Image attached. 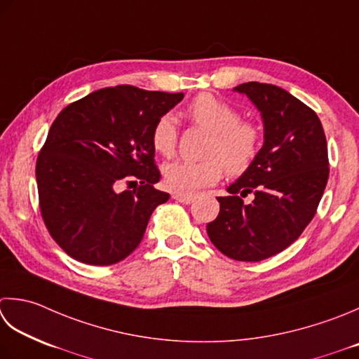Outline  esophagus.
<instances>
[{"mask_svg": "<svg viewBox=\"0 0 359 359\" xmlns=\"http://www.w3.org/2000/svg\"><path fill=\"white\" fill-rule=\"evenodd\" d=\"M172 198L177 202H182V203H191L196 196L189 194V193H177V191H175V193H172Z\"/></svg>", "mask_w": 359, "mask_h": 359, "instance_id": "obj_1", "label": "esophagus"}]
</instances>
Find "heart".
<instances>
[{
	"instance_id": "1",
	"label": "heart",
	"mask_w": 359,
	"mask_h": 359,
	"mask_svg": "<svg viewBox=\"0 0 359 359\" xmlns=\"http://www.w3.org/2000/svg\"><path fill=\"white\" fill-rule=\"evenodd\" d=\"M188 115L196 124L212 132L205 154L208 158L201 161L175 160L163 166L165 184L177 193L194 191L215 185L224 171L243 174L254 163L262 133L255 124L240 121L241 116L231 105L213 95L202 93L189 104ZM152 146L158 154L171 157L177 143L175 119L171 114L161 115L152 129Z\"/></svg>"
}]
</instances>
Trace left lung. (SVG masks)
Instances as JSON below:
<instances>
[{
  "label": "left lung",
  "instance_id": "1",
  "mask_svg": "<svg viewBox=\"0 0 359 359\" xmlns=\"http://www.w3.org/2000/svg\"><path fill=\"white\" fill-rule=\"evenodd\" d=\"M262 115L264 142L254 163L217 198L219 215L207 226L215 248L236 262H262L285 250L316 215L328 180L320 119L290 91L248 82L233 88ZM252 192L255 199L242 198Z\"/></svg>",
  "mask_w": 359,
  "mask_h": 359
}]
</instances>
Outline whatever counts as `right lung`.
Instances as JSON below:
<instances>
[{"label": "right lung", "mask_w": 359, "mask_h": 359, "mask_svg": "<svg viewBox=\"0 0 359 359\" xmlns=\"http://www.w3.org/2000/svg\"><path fill=\"white\" fill-rule=\"evenodd\" d=\"M184 93L132 86L96 90L67 105L35 166L45 226L77 262L109 266L142 243L154 210L170 194L154 188V124ZM121 181L137 187L118 192Z\"/></svg>", "instance_id": "right-lung-1"}]
</instances>
